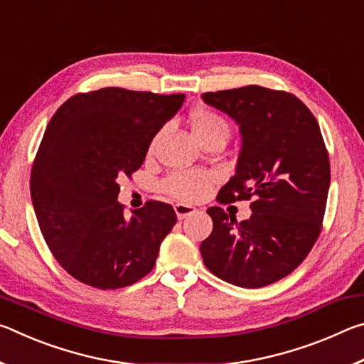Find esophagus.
I'll list each match as a JSON object with an SVG mask.
<instances>
[{"label": "esophagus", "instance_id": "obj_1", "mask_svg": "<svg viewBox=\"0 0 364 364\" xmlns=\"http://www.w3.org/2000/svg\"><path fill=\"white\" fill-rule=\"evenodd\" d=\"M197 212V208L193 207V205H188V204H176L175 205V213L178 220H184L186 217H189V215H193Z\"/></svg>", "mask_w": 364, "mask_h": 364}]
</instances>
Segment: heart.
<instances>
[{
  "label": "heart",
  "mask_w": 364,
  "mask_h": 364,
  "mask_svg": "<svg viewBox=\"0 0 364 364\" xmlns=\"http://www.w3.org/2000/svg\"><path fill=\"white\" fill-rule=\"evenodd\" d=\"M191 128L199 143L215 134H225L228 136V123L223 117L208 109H196L191 112ZM154 147V143L151 149ZM215 176L208 171L200 170H183L171 173L164 183V189L178 200L184 202H199L208 194Z\"/></svg>",
  "instance_id": "1"
}]
</instances>
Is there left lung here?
<instances>
[{
	"label": "left lung",
	"instance_id": "8db88e82",
	"mask_svg": "<svg viewBox=\"0 0 364 364\" xmlns=\"http://www.w3.org/2000/svg\"><path fill=\"white\" fill-rule=\"evenodd\" d=\"M241 133L236 173L220 202L252 199L237 223L210 207L213 230L200 244L205 267L230 284L257 289L284 278L305 260L321 231L331 167L321 130L299 97L250 85L204 93Z\"/></svg>",
	"mask_w": 364,
	"mask_h": 364
}]
</instances>
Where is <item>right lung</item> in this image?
<instances>
[{"mask_svg": "<svg viewBox=\"0 0 364 364\" xmlns=\"http://www.w3.org/2000/svg\"><path fill=\"white\" fill-rule=\"evenodd\" d=\"M184 97L102 88L72 96L49 120L30 194L49 250L83 284L120 289L156 264L176 213L149 200L127 218L117 202L119 178L143 165L151 141Z\"/></svg>", "mask_w": 364, "mask_h": 364, "instance_id": "add662e5", "label": "right lung"}]
</instances>
